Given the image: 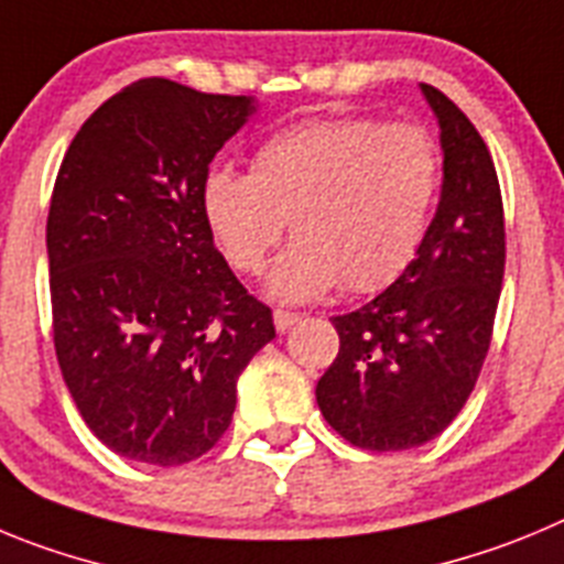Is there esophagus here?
<instances>
[{"instance_id": "obj_1", "label": "esophagus", "mask_w": 564, "mask_h": 564, "mask_svg": "<svg viewBox=\"0 0 564 564\" xmlns=\"http://www.w3.org/2000/svg\"><path fill=\"white\" fill-rule=\"evenodd\" d=\"M272 319H275V328L278 332H289V328L301 319V314H294V312H283V308H275V314H272Z\"/></svg>"}]
</instances>
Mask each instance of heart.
Returning <instances> with one entry per match:
<instances>
[{
  "instance_id": "b5f03b06",
  "label": "heart",
  "mask_w": 564,
  "mask_h": 564,
  "mask_svg": "<svg viewBox=\"0 0 564 564\" xmlns=\"http://www.w3.org/2000/svg\"><path fill=\"white\" fill-rule=\"evenodd\" d=\"M441 182L438 145L415 123L365 118L312 120L263 140L252 174L213 169L202 210L232 267L258 272L275 258L267 294L306 303L339 281L373 292L393 281L419 250Z\"/></svg>"
}]
</instances>
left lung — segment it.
Segmentation results:
<instances>
[{
  "instance_id": "left-lung-1",
  "label": "left lung",
  "mask_w": 564,
  "mask_h": 564,
  "mask_svg": "<svg viewBox=\"0 0 564 564\" xmlns=\"http://www.w3.org/2000/svg\"><path fill=\"white\" fill-rule=\"evenodd\" d=\"M441 131V199L413 261L357 312L332 317L339 354L317 382L323 419L373 453L427 444L478 382L503 286L497 171L464 111L419 84Z\"/></svg>"
}]
</instances>
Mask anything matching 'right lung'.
Returning a JSON list of instances; mask_svg holds the SVG:
<instances>
[{"instance_id":"right-lung-1","label":"right lung","mask_w":564,"mask_h":564,"mask_svg":"<svg viewBox=\"0 0 564 564\" xmlns=\"http://www.w3.org/2000/svg\"><path fill=\"white\" fill-rule=\"evenodd\" d=\"M258 111L165 78L120 89L80 126L47 216L53 339L75 408L111 453L205 455L236 382L275 337L202 210L207 165Z\"/></svg>"}]
</instances>
